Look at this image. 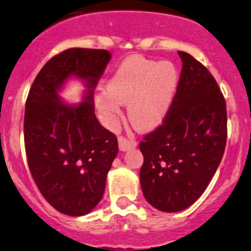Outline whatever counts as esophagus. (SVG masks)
<instances>
[{
    "mask_svg": "<svg viewBox=\"0 0 251 251\" xmlns=\"http://www.w3.org/2000/svg\"><path fill=\"white\" fill-rule=\"evenodd\" d=\"M136 146V142L134 140L126 139L125 136H120L118 137V147H120L121 151L126 152V151L131 150Z\"/></svg>",
    "mask_w": 251,
    "mask_h": 251,
    "instance_id": "34e87169",
    "label": "esophagus"
}]
</instances>
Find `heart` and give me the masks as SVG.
Returning <instances> with one entry per match:
<instances>
[{
    "mask_svg": "<svg viewBox=\"0 0 251 251\" xmlns=\"http://www.w3.org/2000/svg\"><path fill=\"white\" fill-rule=\"evenodd\" d=\"M178 83V71L170 61L131 56L121 63L107 88L96 94V106L105 126L117 128L122 103L137 130L151 131L163 123Z\"/></svg>",
    "mask_w": 251,
    "mask_h": 251,
    "instance_id": "obj_1",
    "label": "heart"
}]
</instances>
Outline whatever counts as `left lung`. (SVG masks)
<instances>
[{"label": "left lung", "mask_w": 251, "mask_h": 251, "mask_svg": "<svg viewBox=\"0 0 251 251\" xmlns=\"http://www.w3.org/2000/svg\"><path fill=\"white\" fill-rule=\"evenodd\" d=\"M182 72L163 123L144 136L140 182L146 200L161 212H179L206 190L224 155L227 114L208 69L178 51Z\"/></svg>", "instance_id": "1"}]
</instances>
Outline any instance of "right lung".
Masks as SVG:
<instances>
[{
  "mask_svg": "<svg viewBox=\"0 0 251 251\" xmlns=\"http://www.w3.org/2000/svg\"><path fill=\"white\" fill-rule=\"evenodd\" d=\"M111 55L106 50L72 48L40 69L25 105L24 136L29 171L51 206L80 217L101 200L106 175L118 152L117 137L99 125L93 88ZM71 76L88 91L77 105L63 103L58 91Z\"/></svg>",
  "mask_w": 251,
  "mask_h": 251,
  "instance_id": "add662e5",
  "label": "right lung"
}]
</instances>
